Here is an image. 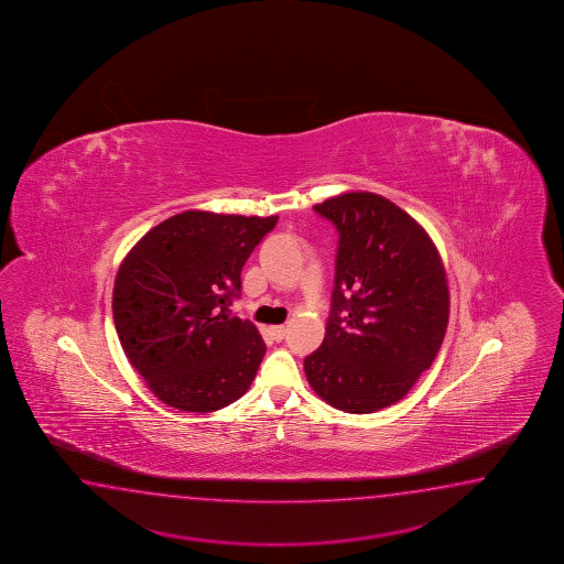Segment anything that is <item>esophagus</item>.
<instances>
[{
  "label": "esophagus",
  "instance_id": "1",
  "mask_svg": "<svg viewBox=\"0 0 564 564\" xmlns=\"http://www.w3.org/2000/svg\"><path fill=\"white\" fill-rule=\"evenodd\" d=\"M270 332H272V336H274L278 343H280V340H282L284 336H286V326H272V328H270Z\"/></svg>",
  "mask_w": 564,
  "mask_h": 564
}]
</instances>
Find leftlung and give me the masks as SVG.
<instances>
[{
    "label": "left lung",
    "mask_w": 564,
    "mask_h": 564,
    "mask_svg": "<svg viewBox=\"0 0 564 564\" xmlns=\"http://www.w3.org/2000/svg\"><path fill=\"white\" fill-rule=\"evenodd\" d=\"M338 230L332 310L304 360L310 387L334 409L368 414L409 394L441 350L448 282L419 221L372 192L314 206Z\"/></svg>",
    "instance_id": "obj_1"
}]
</instances>
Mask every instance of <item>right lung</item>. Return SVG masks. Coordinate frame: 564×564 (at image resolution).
Returning a JSON list of instances; mask_svg holds the SVG:
<instances>
[{
	"label": "right lung",
	"mask_w": 564,
	"mask_h": 564,
	"mask_svg": "<svg viewBox=\"0 0 564 564\" xmlns=\"http://www.w3.org/2000/svg\"><path fill=\"white\" fill-rule=\"evenodd\" d=\"M278 216L188 210L154 226L123 258L113 324L123 352L167 406L214 412L250 388L265 344L230 316L246 260Z\"/></svg>",
	"instance_id": "add662e5"
}]
</instances>
